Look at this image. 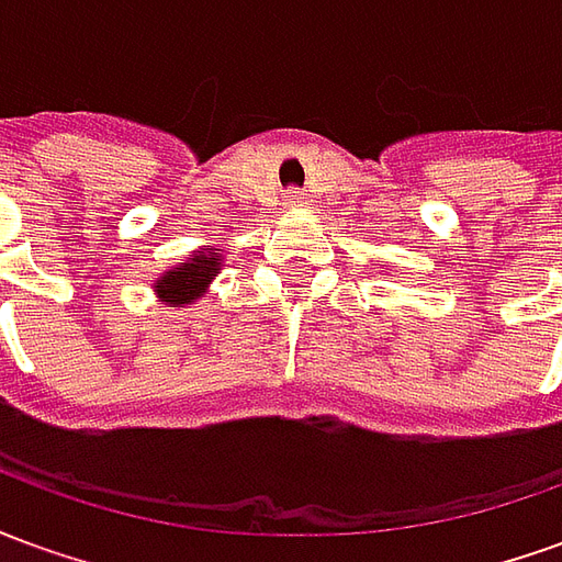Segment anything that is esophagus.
Listing matches in <instances>:
<instances>
[{
	"mask_svg": "<svg viewBox=\"0 0 562 562\" xmlns=\"http://www.w3.org/2000/svg\"><path fill=\"white\" fill-rule=\"evenodd\" d=\"M285 204H289V207H304V195H301L297 189H289V192H285Z\"/></svg>",
	"mask_w": 562,
	"mask_h": 562,
	"instance_id": "34e87169",
	"label": "esophagus"
}]
</instances>
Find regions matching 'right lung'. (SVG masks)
Instances as JSON below:
<instances>
[{
	"label": "right lung",
	"instance_id": "1",
	"mask_svg": "<svg viewBox=\"0 0 562 562\" xmlns=\"http://www.w3.org/2000/svg\"><path fill=\"white\" fill-rule=\"evenodd\" d=\"M222 256L220 252H195L192 258H186L183 265H177L173 270H165L159 280L153 282V289L159 294L165 304H192L201 294L207 292V285L213 277L220 273Z\"/></svg>",
	"mask_w": 562,
	"mask_h": 562
}]
</instances>
